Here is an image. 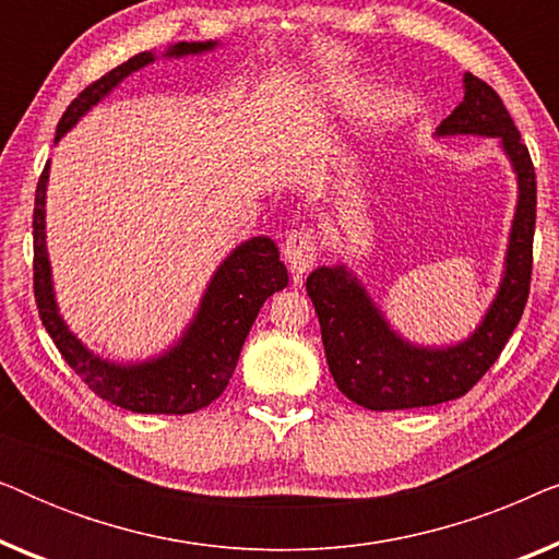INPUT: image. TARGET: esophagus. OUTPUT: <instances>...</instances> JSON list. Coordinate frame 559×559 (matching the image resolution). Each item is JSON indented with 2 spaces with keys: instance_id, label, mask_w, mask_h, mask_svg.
Returning a JSON list of instances; mask_svg holds the SVG:
<instances>
[{
  "instance_id": "obj_1",
  "label": "esophagus",
  "mask_w": 559,
  "mask_h": 559,
  "mask_svg": "<svg viewBox=\"0 0 559 559\" xmlns=\"http://www.w3.org/2000/svg\"><path fill=\"white\" fill-rule=\"evenodd\" d=\"M282 254H285V262L289 266V272L295 274V280H300L302 274L318 262L316 234L308 231V228L289 231L285 243H282Z\"/></svg>"
}]
</instances>
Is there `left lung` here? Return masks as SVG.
Masks as SVG:
<instances>
[{"instance_id": "8db88e82", "label": "left lung", "mask_w": 559, "mask_h": 559, "mask_svg": "<svg viewBox=\"0 0 559 559\" xmlns=\"http://www.w3.org/2000/svg\"><path fill=\"white\" fill-rule=\"evenodd\" d=\"M435 136H488L509 159L516 178V209L499 289L471 335L445 346H425L389 323L348 264L312 270L308 295L320 320L328 369L335 386L366 409L432 407L463 396L499 358L530 297L537 180L507 106L488 83L465 73L463 102L435 129Z\"/></svg>"}]
</instances>
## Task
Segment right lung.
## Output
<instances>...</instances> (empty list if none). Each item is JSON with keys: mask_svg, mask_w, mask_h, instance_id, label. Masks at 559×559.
Returning <instances> with one entry per match:
<instances>
[{"mask_svg": "<svg viewBox=\"0 0 559 559\" xmlns=\"http://www.w3.org/2000/svg\"><path fill=\"white\" fill-rule=\"evenodd\" d=\"M216 48H221L218 40L175 43L167 45L163 56L147 50L129 58L73 98L56 129V144L121 81L142 71L144 66H152L157 58L205 56ZM48 180L50 163L45 165L35 190V302L45 331L58 346L60 356L86 381L91 392L121 409L140 412V415H190L209 407L228 386L259 308L266 297L287 287V266L280 262L277 243L270 236H251L234 247L213 272L193 318L178 341H173L163 354L142 361H114L91 350L60 316L48 257V234H45Z\"/></svg>", "mask_w": 559, "mask_h": 559, "instance_id": "obj_1", "label": "right lung"}]
</instances>
